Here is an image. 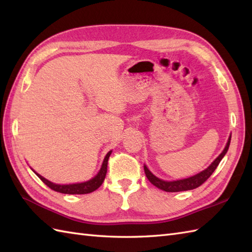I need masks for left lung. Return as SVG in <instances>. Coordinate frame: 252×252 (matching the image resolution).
Here are the masks:
<instances>
[{
	"label": "left lung",
	"mask_w": 252,
	"mask_h": 252,
	"mask_svg": "<svg viewBox=\"0 0 252 252\" xmlns=\"http://www.w3.org/2000/svg\"><path fill=\"white\" fill-rule=\"evenodd\" d=\"M231 137H232V134H229L227 143H226L225 147H224L223 152L219 155V156L215 160H213L211 164L209 165L208 168L200 171L199 173L189 176V178H185V179L164 181L162 179H159L158 176L155 175L152 171L147 168V165L144 164V171H145V174L147 176L148 181L151 182L153 185L158 187V189H162L164 191H169V192L184 191V190H190V189H197V187L200 186L203 182H206L209 178H210V175L215 172V170L217 169V167L219 165V163H220L221 160L223 159V157L225 156V154L228 151L229 143H231Z\"/></svg>",
	"instance_id": "1"
}]
</instances>
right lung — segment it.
I'll use <instances>...</instances> for the list:
<instances>
[{"label": "right lung", "instance_id": "right-lung-1", "mask_svg": "<svg viewBox=\"0 0 252 252\" xmlns=\"http://www.w3.org/2000/svg\"><path fill=\"white\" fill-rule=\"evenodd\" d=\"M112 151H109L107 153V155L105 156L103 163H101V167L99 169V171L97 172L95 176H93L92 179H90L88 181L84 182H80V183H71V184H56L53 183V182L49 181L47 179L43 178L41 174H39L33 169H31L33 172L39 176V178L42 180L44 184H46L47 186L52 189L53 190L62 192V194H69V195H82V194H90L94 190H96L98 187L103 184V182L105 180V176L107 173V163H108V159L109 156L111 155Z\"/></svg>", "mask_w": 252, "mask_h": 252}]
</instances>
